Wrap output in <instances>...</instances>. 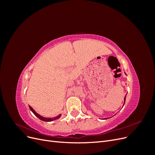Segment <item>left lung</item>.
Listing matches in <instances>:
<instances>
[{"label":"left lung","instance_id":"left-lung-1","mask_svg":"<svg viewBox=\"0 0 155 155\" xmlns=\"http://www.w3.org/2000/svg\"><path fill=\"white\" fill-rule=\"evenodd\" d=\"M125 75H127V74H125ZM125 99H126V96H125V97H124V104H125ZM124 105H123V107H124ZM107 118H104V120H107Z\"/></svg>","mask_w":155,"mask_h":155}]
</instances>
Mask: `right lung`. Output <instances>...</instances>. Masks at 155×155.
<instances>
[{
    "label": "right lung",
    "mask_w": 155,
    "mask_h": 155,
    "mask_svg": "<svg viewBox=\"0 0 155 155\" xmlns=\"http://www.w3.org/2000/svg\"><path fill=\"white\" fill-rule=\"evenodd\" d=\"M29 107H30V110L33 112V113L34 114V115H35V116H37V118H38L39 119H40L41 120L44 121H54V120L59 119V118H60V117L61 116V114H59V115L57 116L54 117V118H45V117H43V116H41L40 114H39L38 113H37V112H36L34 110V109H33V108H32L31 107L29 106Z\"/></svg>",
    "instance_id": "right-lung-1"
}]
</instances>
